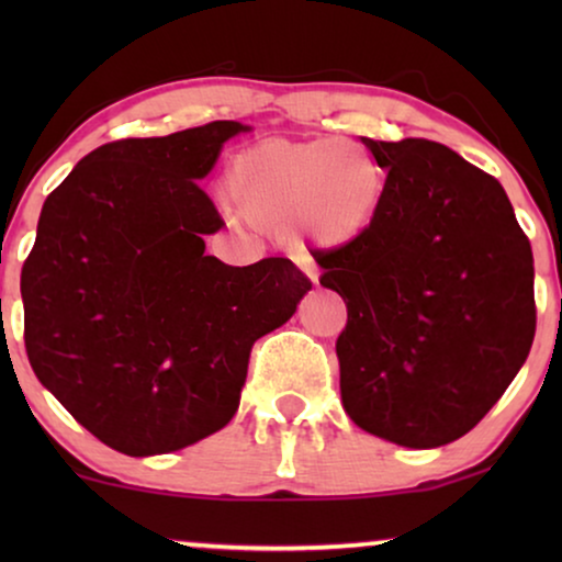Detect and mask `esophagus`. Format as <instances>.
<instances>
[{"mask_svg":"<svg viewBox=\"0 0 562 562\" xmlns=\"http://www.w3.org/2000/svg\"><path fill=\"white\" fill-rule=\"evenodd\" d=\"M304 271H306V276H310V279H312L314 283H317V281H319V276H317V268H314V266H310V263H306V266H304Z\"/></svg>","mask_w":562,"mask_h":562,"instance_id":"34e87169","label":"esophagus"}]
</instances>
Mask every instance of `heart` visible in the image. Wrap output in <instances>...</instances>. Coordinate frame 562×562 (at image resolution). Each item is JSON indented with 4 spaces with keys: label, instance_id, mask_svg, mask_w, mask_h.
I'll return each mask as SVG.
<instances>
[{
    "label": "heart",
    "instance_id": "heart-1",
    "mask_svg": "<svg viewBox=\"0 0 562 562\" xmlns=\"http://www.w3.org/2000/svg\"><path fill=\"white\" fill-rule=\"evenodd\" d=\"M225 187L250 225L342 248L379 217L386 173L358 143L266 140L229 160Z\"/></svg>",
    "mask_w": 562,
    "mask_h": 562
}]
</instances>
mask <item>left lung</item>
<instances>
[{"label": "left lung", "instance_id": "obj_1", "mask_svg": "<svg viewBox=\"0 0 562 562\" xmlns=\"http://www.w3.org/2000/svg\"><path fill=\"white\" fill-rule=\"evenodd\" d=\"M386 196L371 227L325 250L319 283L348 306L342 406L360 429L440 448L479 425L535 340L532 248L502 183L448 145L363 137Z\"/></svg>", "mask_w": 562, "mask_h": 562}]
</instances>
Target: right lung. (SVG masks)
I'll use <instances>...</instances> for the list:
<instances>
[{"label":"right lung","instance_id":"1","mask_svg":"<svg viewBox=\"0 0 562 562\" xmlns=\"http://www.w3.org/2000/svg\"><path fill=\"white\" fill-rule=\"evenodd\" d=\"M240 122L125 137L81 158L45 199L22 266L37 381L97 440L133 458L204 440L235 417L258 337L312 289L289 258L227 266L199 189Z\"/></svg>","mask_w":562,"mask_h":562}]
</instances>
